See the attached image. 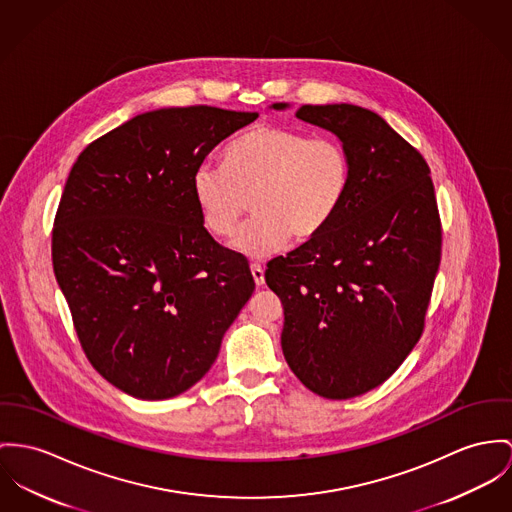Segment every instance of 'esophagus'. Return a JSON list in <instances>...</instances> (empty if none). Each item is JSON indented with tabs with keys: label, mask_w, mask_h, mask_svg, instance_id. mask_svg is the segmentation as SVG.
<instances>
[{
	"label": "esophagus",
	"mask_w": 512,
	"mask_h": 512,
	"mask_svg": "<svg viewBox=\"0 0 512 512\" xmlns=\"http://www.w3.org/2000/svg\"><path fill=\"white\" fill-rule=\"evenodd\" d=\"M251 275L255 278V284H257V286H263V284H265V269H263L259 263H251Z\"/></svg>",
	"instance_id": "obj_1"
}]
</instances>
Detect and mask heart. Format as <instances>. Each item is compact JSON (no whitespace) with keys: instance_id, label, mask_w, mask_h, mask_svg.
Masks as SVG:
<instances>
[{"instance_id":"heart-1","label":"heart","mask_w":512,"mask_h":512,"mask_svg":"<svg viewBox=\"0 0 512 512\" xmlns=\"http://www.w3.org/2000/svg\"><path fill=\"white\" fill-rule=\"evenodd\" d=\"M351 181V154L337 138L259 124L226 148L224 163H198L191 187L204 228L218 239L234 237L251 204L255 216L236 249L265 259L288 237L319 236L343 208Z\"/></svg>"}]
</instances>
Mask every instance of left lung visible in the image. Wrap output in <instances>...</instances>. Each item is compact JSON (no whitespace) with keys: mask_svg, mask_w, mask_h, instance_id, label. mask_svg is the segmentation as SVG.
<instances>
[{"mask_svg":"<svg viewBox=\"0 0 512 512\" xmlns=\"http://www.w3.org/2000/svg\"><path fill=\"white\" fill-rule=\"evenodd\" d=\"M296 117L345 144L353 181L333 222L269 261L265 280L284 308L290 370L314 394L349 399L386 382L423 335L440 214L427 161L380 115L341 103Z\"/></svg>","mask_w":512,"mask_h":512,"instance_id":"1","label":"left lung"}]
</instances>
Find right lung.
I'll return each instance as SVG.
<instances>
[{"label":"right lung","instance_id":"obj_1","mask_svg":"<svg viewBox=\"0 0 512 512\" xmlns=\"http://www.w3.org/2000/svg\"><path fill=\"white\" fill-rule=\"evenodd\" d=\"M259 117L208 105L159 109L93 140L52 228V265L79 345L138 399L187 392L251 298L247 259L202 226L193 171Z\"/></svg>","mask_w":512,"mask_h":512}]
</instances>
